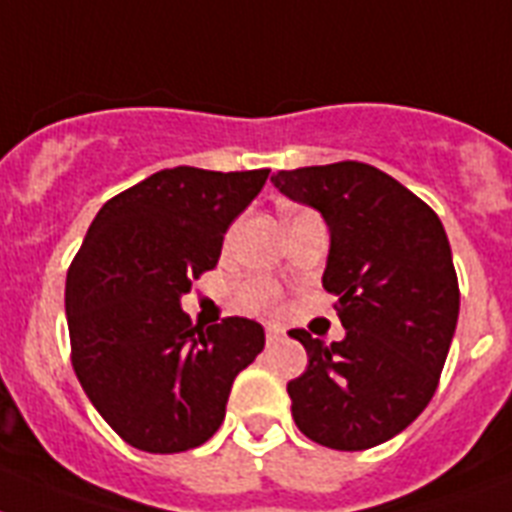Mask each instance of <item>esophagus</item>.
I'll use <instances>...</instances> for the list:
<instances>
[{
  "label": "esophagus",
  "instance_id": "34e87169",
  "mask_svg": "<svg viewBox=\"0 0 512 512\" xmlns=\"http://www.w3.org/2000/svg\"><path fill=\"white\" fill-rule=\"evenodd\" d=\"M282 337H285V332H282L277 324H269V327H266V345H274V342H280Z\"/></svg>",
  "mask_w": 512,
  "mask_h": 512
}]
</instances>
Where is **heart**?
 Returning a JSON list of instances; mask_svg holds the SVG:
<instances>
[{
	"label": "heart",
	"instance_id": "heart-1",
	"mask_svg": "<svg viewBox=\"0 0 512 512\" xmlns=\"http://www.w3.org/2000/svg\"><path fill=\"white\" fill-rule=\"evenodd\" d=\"M240 301L251 311H261L274 301V287L266 280H251L243 290H240Z\"/></svg>",
	"mask_w": 512,
	"mask_h": 512
}]
</instances>
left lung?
Instances as JSON below:
<instances>
[{
  "label": "left lung",
  "instance_id": "1",
  "mask_svg": "<svg viewBox=\"0 0 512 512\" xmlns=\"http://www.w3.org/2000/svg\"><path fill=\"white\" fill-rule=\"evenodd\" d=\"M272 183L327 222L322 285L345 327L340 342L290 332L308 353L287 382L295 424L332 450L382 445L429 405L453 342L460 293L445 227L371 164L282 170Z\"/></svg>",
  "mask_w": 512,
  "mask_h": 512
}]
</instances>
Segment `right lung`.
<instances>
[{"label":"right lung","mask_w":512,"mask_h":512,"mask_svg":"<svg viewBox=\"0 0 512 512\" xmlns=\"http://www.w3.org/2000/svg\"><path fill=\"white\" fill-rule=\"evenodd\" d=\"M269 170L175 167L101 206L70 264L65 311L73 369L101 418L143 453L204 445L232 382L264 350V327L190 322L180 298L214 269L227 227Z\"/></svg>","instance_id":"right-lung-1"}]
</instances>
